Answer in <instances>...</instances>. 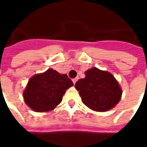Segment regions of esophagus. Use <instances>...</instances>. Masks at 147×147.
Instances as JSON below:
<instances>
[{"instance_id":"obj_1","label":"esophagus","mask_w":147,"mask_h":147,"mask_svg":"<svg viewBox=\"0 0 147 147\" xmlns=\"http://www.w3.org/2000/svg\"><path fill=\"white\" fill-rule=\"evenodd\" d=\"M78 78H74V79H73V82H74V84H75V83H76V82L78 81Z\"/></svg>"}]
</instances>
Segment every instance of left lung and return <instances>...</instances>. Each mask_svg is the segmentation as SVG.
Masks as SVG:
<instances>
[{
	"mask_svg": "<svg viewBox=\"0 0 147 147\" xmlns=\"http://www.w3.org/2000/svg\"><path fill=\"white\" fill-rule=\"evenodd\" d=\"M75 84L83 104L95 111L111 110L120 100L122 90L115 77L107 71L92 68Z\"/></svg>",
	"mask_w": 147,
	"mask_h": 147,
	"instance_id": "8db88e82",
	"label": "left lung"
}]
</instances>
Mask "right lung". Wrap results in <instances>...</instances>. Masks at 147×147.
<instances>
[{"label": "right lung", "mask_w": 147, "mask_h": 147, "mask_svg": "<svg viewBox=\"0 0 147 147\" xmlns=\"http://www.w3.org/2000/svg\"><path fill=\"white\" fill-rule=\"evenodd\" d=\"M74 84L66 74L49 69L30 78L24 92L25 103L36 112H46L61 102L65 91Z\"/></svg>", "instance_id": "right-lung-1"}]
</instances>
